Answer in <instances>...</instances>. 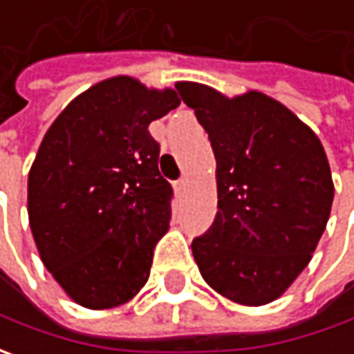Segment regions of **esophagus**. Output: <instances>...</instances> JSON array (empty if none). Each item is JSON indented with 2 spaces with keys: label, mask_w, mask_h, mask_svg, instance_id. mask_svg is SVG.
Wrapping results in <instances>:
<instances>
[{
  "label": "esophagus",
  "mask_w": 354,
  "mask_h": 354,
  "mask_svg": "<svg viewBox=\"0 0 354 354\" xmlns=\"http://www.w3.org/2000/svg\"><path fill=\"white\" fill-rule=\"evenodd\" d=\"M187 185H189V181H187L185 177H181L179 181H175V185H173V187H175V193H177V195H183L185 189H187Z\"/></svg>",
  "instance_id": "obj_1"
}]
</instances>
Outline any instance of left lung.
Here are the masks:
<instances>
[{
  "label": "left lung",
  "mask_w": 354,
  "mask_h": 354,
  "mask_svg": "<svg viewBox=\"0 0 354 354\" xmlns=\"http://www.w3.org/2000/svg\"><path fill=\"white\" fill-rule=\"evenodd\" d=\"M216 159L218 211L191 248L214 292L242 306L278 299L309 264L335 187L319 138L278 100L177 82Z\"/></svg>",
  "instance_id": "1"
}]
</instances>
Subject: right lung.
Here are the masks:
<instances>
[{
  "instance_id": "right-lung-1",
  "label": "right lung",
  "mask_w": 354,
  "mask_h": 354,
  "mask_svg": "<svg viewBox=\"0 0 354 354\" xmlns=\"http://www.w3.org/2000/svg\"><path fill=\"white\" fill-rule=\"evenodd\" d=\"M179 104L173 88L114 76L76 96L39 145L29 225L45 268L82 307L122 306L149 278L173 189L147 128Z\"/></svg>"
}]
</instances>
